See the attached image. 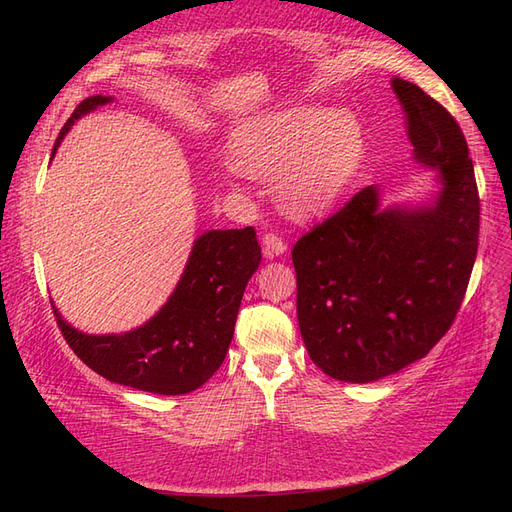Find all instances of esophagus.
<instances>
[{"label":"esophagus","instance_id":"34e87169","mask_svg":"<svg viewBox=\"0 0 512 512\" xmlns=\"http://www.w3.org/2000/svg\"><path fill=\"white\" fill-rule=\"evenodd\" d=\"M286 250H288V245L284 243V239L280 235H275V232H267V235L262 237V252H265L267 258L284 256Z\"/></svg>","mask_w":512,"mask_h":512}]
</instances>
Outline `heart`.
Here are the masks:
<instances>
[{
    "instance_id": "obj_1",
    "label": "heart",
    "mask_w": 512,
    "mask_h": 512,
    "mask_svg": "<svg viewBox=\"0 0 512 512\" xmlns=\"http://www.w3.org/2000/svg\"><path fill=\"white\" fill-rule=\"evenodd\" d=\"M361 123L346 111L294 104L239 121L230 158L247 177L273 178V194L292 218L329 211L361 166Z\"/></svg>"
}]
</instances>
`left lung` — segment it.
<instances>
[{
    "mask_svg": "<svg viewBox=\"0 0 512 512\" xmlns=\"http://www.w3.org/2000/svg\"><path fill=\"white\" fill-rule=\"evenodd\" d=\"M429 198L382 205L369 185L292 250L305 348L324 374L376 382L423 356L451 327L478 250L480 203L457 121L421 87L391 79Z\"/></svg>",
    "mask_w": 512,
    "mask_h": 512,
    "instance_id": "left-lung-1",
    "label": "left lung"
}]
</instances>
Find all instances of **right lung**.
<instances>
[{"mask_svg": "<svg viewBox=\"0 0 512 512\" xmlns=\"http://www.w3.org/2000/svg\"><path fill=\"white\" fill-rule=\"evenodd\" d=\"M113 100L89 96L76 106L57 136L53 158L76 121ZM260 260L252 226L207 230L194 239L175 290L141 327L85 333L74 329L53 305L57 324L76 356L102 378L156 395L190 393L224 363L245 286Z\"/></svg>", "mask_w": 512, "mask_h": 512, "instance_id": "obj_1", "label": "right lung"}]
</instances>
